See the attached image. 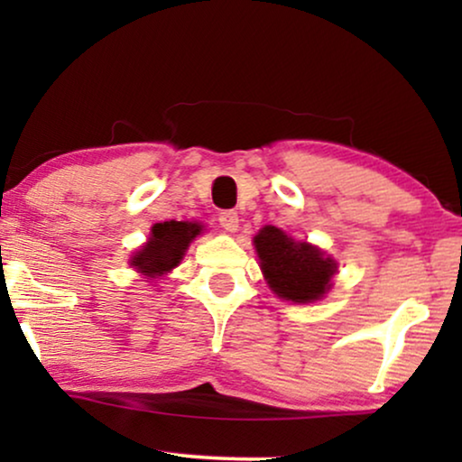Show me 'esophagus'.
Segmentation results:
<instances>
[{"instance_id": "esophagus-1", "label": "esophagus", "mask_w": 462, "mask_h": 462, "mask_svg": "<svg viewBox=\"0 0 462 462\" xmlns=\"http://www.w3.org/2000/svg\"><path fill=\"white\" fill-rule=\"evenodd\" d=\"M218 223H220V226H223L225 231H237V226H239V217H237V212H233V210H225V212H220L218 214Z\"/></svg>"}]
</instances>
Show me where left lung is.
Returning <instances> with one entry per match:
<instances>
[{"label":"left lung","instance_id":"8db88e82","mask_svg":"<svg viewBox=\"0 0 462 462\" xmlns=\"http://www.w3.org/2000/svg\"><path fill=\"white\" fill-rule=\"evenodd\" d=\"M254 248L269 288L283 300L313 302L332 288L337 261L324 256L318 245L296 242L277 226H263Z\"/></svg>","mask_w":462,"mask_h":462}]
</instances>
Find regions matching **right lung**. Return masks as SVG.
<instances>
[{
  "label": "right lung",
  "instance_id": "add662e5",
  "mask_svg": "<svg viewBox=\"0 0 462 462\" xmlns=\"http://www.w3.org/2000/svg\"><path fill=\"white\" fill-rule=\"evenodd\" d=\"M199 223H189V220H166L151 226L149 242L130 258V264L138 273L149 277H162L172 271L182 261L189 244L199 236Z\"/></svg>",
  "mask_w": 462,
  "mask_h": 462
}]
</instances>
